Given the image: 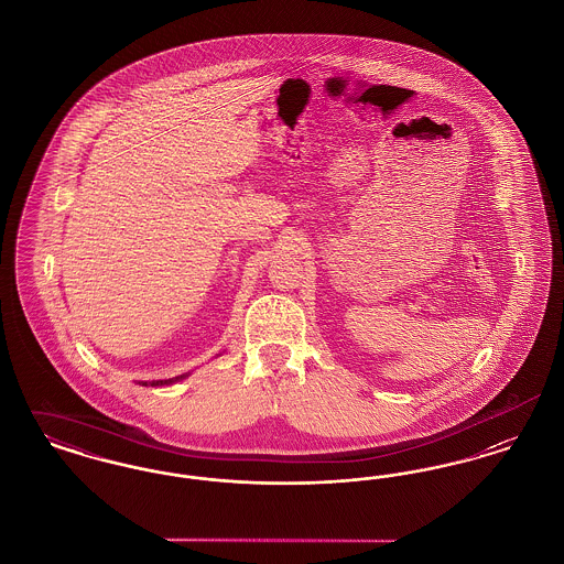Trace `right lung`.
I'll use <instances>...</instances> for the list:
<instances>
[{"mask_svg": "<svg viewBox=\"0 0 564 564\" xmlns=\"http://www.w3.org/2000/svg\"><path fill=\"white\" fill-rule=\"evenodd\" d=\"M182 376H177V378H169V380H156V382H152L154 387H159V384H171V382H175V380H180Z\"/></svg>", "mask_w": 564, "mask_h": 564, "instance_id": "1", "label": "right lung"}]
</instances>
